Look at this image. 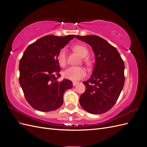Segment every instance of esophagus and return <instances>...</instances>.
I'll use <instances>...</instances> for the list:
<instances>
[{
  "label": "esophagus",
  "mask_w": 147,
  "mask_h": 147,
  "mask_svg": "<svg viewBox=\"0 0 147 147\" xmlns=\"http://www.w3.org/2000/svg\"><path fill=\"white\" fill-rule=\"evenodd\" d=\"M78 83H79V82H72V84H73L74 86H75V85H77V84Z\"/></svg>",
  "instance_id": "obj_1"
}]
</instances>
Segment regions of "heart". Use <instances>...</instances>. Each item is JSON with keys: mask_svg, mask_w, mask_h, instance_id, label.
Masks as SVG:
<instances>
[{"mask_svg": "<svg viewBox=\"0 0 147 147\" xmlns=\"http://www.w3.org/2000/svg\"><path fill=\"white\" fill-rule=\"evenodd\" d=\"M72 50L77 54L83 57V63L88 67H91L92 65V61L89 57H85L89 54L88 49L82 45H76L72 47ZM57 61L60 66L64 67L67 65V55L65 48H61L57 55ZM86 71L82 67H70L69 68L64 70L63 75L67 79L71 80H78L85 77Z\"/></svg>", "mask_w": 147, "mask_h": 147, "instance_id": "heart-1", "label": "heart"}]
</instances>
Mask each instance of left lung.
Segmentation results:
<instances>
[{"instance_id":"1","label":"left lung","mask_w":147,"mask_h":147,"mask_svg":"<svg viewBox=\"0 0 147 147\" xmlns=\"http://www.w3.org/2000/svg\"><path fill=\"white\" fill-rule=\"evenodd\" d=\"M75 37L88 43L96 57L91 77L83 82L86 90L80 97V104L90 113H104L116 104L123 88L124 61L116 48L97 35Z\"/></svg>"}]
</instances>
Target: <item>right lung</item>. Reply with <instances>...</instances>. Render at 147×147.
Returning a JSON list of instances; mask_svg holds the SVG:
<instances>
[{"mask_svg": "<svg viewBox=\"0 0 147 147\" xmlns=\"http://www.w3.org/2000/svg\"><path fill=\"white\" fill-rule=\"evenodd\" d=\"M74 35L58 37L48 35L29 45L20 61L19 81L26 100L40 112H50L63 104L65 90L72 88V82L61 77L57 55Z\"/></svg>", "mask_w": 147, "mask_h": 147, "instance_id": "right-lung-1", "label": "right lung"}]
</instances>
